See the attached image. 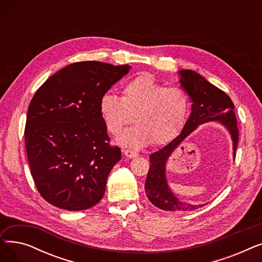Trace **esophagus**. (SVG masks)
I'll return each instance as SVG.
<instances>
[{
	"label": "esophagus",
	"mask_w": 262,
	"mask_h": 262,
	"mask_svg": "<svg viewBox=\"0 0 262 262\" xmlns=\"http://www.w3.org/2000/svg\"><path fill=\"white\" fill-rule=\"evenodd\" d=\"M124 155H125V156L128 157V158H136V157H138V153L134 152V150H132V149H124Z\"/></svg>",
	"instance_id": "obj_1"
}]
</instances>
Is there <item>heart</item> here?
Returning <instances> with one entry per match:
<instances>
[{"label":"heart","instance_id":"obj_1","mask_svg":"<svg viewBox=\"0 0 262 262\" xmlns=\"http://www.w3.org/2000/svg\"><path fill=\"white\" fill-rule=\"evenodd\" d=\"M106 127L118 135L132 121L136 125L124 130L117 141L121 145L139 148L152 142L167 143L178 135L189 115L187 93L178 87H164L153 77L140 75L123 87L122 98L106 91L99 102Z\"/></svg>","mask_w":262,"mask_h":262}]
</instances>
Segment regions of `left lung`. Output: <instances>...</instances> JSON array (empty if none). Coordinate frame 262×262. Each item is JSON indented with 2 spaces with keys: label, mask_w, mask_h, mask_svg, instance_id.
<instances>
[{
  "label": "left lung",
  "mask_w": 262,
  "mask_h": 262,
  "mask_svg": "<svg viewBox=\"0 0 262 262\" xmlns=\"http://www.w3.org/2000/svg\"><path fill=\"white\" fill-rule=\"evenodd\" d=\"M181 86L192 101L189 119L182 133L168 145L149 155V170L145 182V193L149 202L159 209L166 211H191L205 204L193 205L178 199L169 187L167 181V162L174 150L181 146L190 134L199 125L207 122H217L228 130L232 141V155L236 156L239 133L237 119L233 113V103L229 96L214 85L192 70L178 71Z\"/></svg>",
  "instance_id": "left-lung-1"
}]
</instances>
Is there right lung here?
<instances>
[{
  "label": "right lung",
  "mask_w": 262,
  "mask_h": 262,
  "mask_svg": "<svg viewBox=\"0 0 262 262\" xmlns=\"http://www.w3.org/2000/svg\"><path fill=\"white\" fill-rule=\"evenodd\" d=\"M129 70L128 64L71 63L33 96L24 130L26 154L37 190L55 207L85 210L102 200L121 149L109 145L99 102Z\"/></svg>",
  "instance_id": "obj_1"
}]
</instances>
